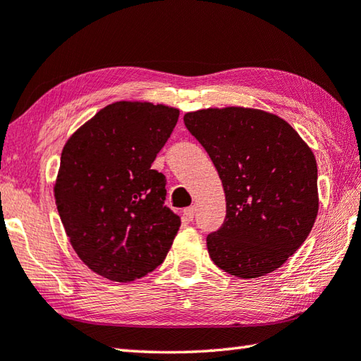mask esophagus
<instances>
[{
  "instance_id": "34e87169",
  "label": "esophagus",
  "mask_w": 361,
  "mask_h": 361,
  "mask_svg": "<svg viewBox=\"0 0 361 361\" xmlns=\"http://www.w3.org/2000/svg\"><path fill=\"white\" fill-rule=\"evenodd\" d=\"M194 214H195V208L194 207L185 208V212H183V219H185L186 222H191L194 219Z\"/></svg>"
}]
</instances>
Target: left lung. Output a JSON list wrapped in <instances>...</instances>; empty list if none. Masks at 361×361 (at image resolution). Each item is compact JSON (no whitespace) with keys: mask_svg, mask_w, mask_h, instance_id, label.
Listing matches in <instances>:
<instances>
[{"mask_svg":"<svg viewBox=\"0 0 361 361\" xmlns=\"http://www.w3.org/2000/svg\"><path fill=\"white\" fill-rule=\"evenodd\" d=\"M226 192V219L207 237L212 260L243 279L276 270L305 243L319 209L317 164L289 123L257 109L185 115Z\"/></svg>","mask_w":361,"mask_h":361,"instance_id":"8db88e82","label":"left lung"}]
</instances>
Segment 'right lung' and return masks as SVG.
<instances>
[{
	"label": "right lung",
	"mask_w": 361,
	"mask_h": 361,
	"mask_svg": "<svg viewBox=\"0 0 361 361\" xmlns=\"http://www.w3.org/2000/svg\"><path fill=\"white\" fill-rule=\"evenodd\" d=\"M180 110L120 101L69 137L55 183L61 222L78 257L118 283L159 267L180 228L164 205L166 175L152 169Z\"/></svg>",
	"instance_id": "right-lung-1"
}]
</instances>
